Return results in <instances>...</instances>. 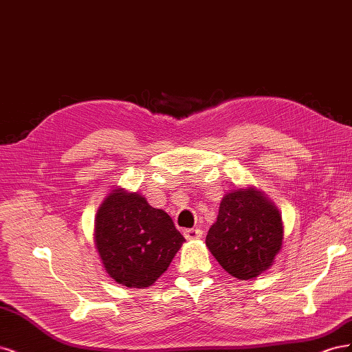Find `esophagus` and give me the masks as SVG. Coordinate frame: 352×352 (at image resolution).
Returning a JSON list of instances; mask_svg holds the SVG:
<instances>
[{
  "instance_id": "34e87169",
  "label": "esophagus",
  "mask_w": 352,
  "mask_h": 352,
  "mask_svg": "<svg viewBox=\"0 0 352 352\" xmlns=\"http://www.w3.org/2000/svg\"><path fill=\"white\" fill-rule=\"evenodd\" d=\"M184 235L186 239H199L202 236L201 229H185Z\"/></svg>"
}]
</instances>
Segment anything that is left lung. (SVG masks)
Returning <instances> with one entry per match:
<instances>
[{"mask_svg":"<svg viewBox=\"0 0 352 352\" xmlns=\"http://www.w3.org/2000/svg\"><path fill=\"white\" fill-rule=\"evenodd\" d=\"M282 239L279 210L260 190L248 188L223 197L206 245L229 274L248 280L272 267Z\"/></svg>","mask_w":352,"mask_h":352,"instance_id":"8db88e82","label":"left lung"}]
</instances>
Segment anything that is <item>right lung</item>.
Here are the masks:
<instances>
[{"instance_id": "obj_1", "label": "right lung", "mask_w": 352, "mask_h": 352, "mask_svg": "<svg viewBox=\"0 0 352 352\" xmlns=\"http://www.w3.org/2000/svg\"><path fill=\"white\" fill-rule=\"evenodd\" d=\"M95 247L105 272L127 287L151 286L182 247L185 238L166 211L136 192L113 189L95 217Z\"/></svg>"}]
</instances>
